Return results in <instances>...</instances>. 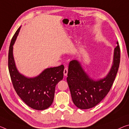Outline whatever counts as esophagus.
<instances>
[{
    "mask_svg": "<svg viewBox=\"0 0 129 129\" xmlns=\"http://www.w3.org/2000/svg\"><path fill=\"white\" fill-rule=\"evenodd\" d=\"M68 68H65L64 70V76H67V74H68Z\"/></svg>",
    "mask_w": 129,
    "mask_h": 129,
    "instance_id": "1",
    "label": "esophagus"
}]
</instances>
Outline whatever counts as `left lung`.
<instances>
[{
	"label": "left lung",
	"instance_id": "8db88e82",
	"mask_svg": "<svg viewBox=\"0 0 129 129\" xmlns=\"http://www.w3.org/2000/svg\"><path fill=\"white\" fill-rule=\"evenodd\" d=\"M114 49L113 64L109 73L104 79L95 81L83 70L77 60L69 62L67 82L73 103L80 109L95 107L103 100L114 83L120 63L119 43Z\"/></svg>",
	"mask_w": 129,
	"mask_h": 129
}]
</instances>
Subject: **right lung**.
Instances as JSON below:
<instances>
[{"instance_id": "add662e5", "label": "right lung", "mask_w": 129, "mask_h": 129, "mask_svg": "<svg viewBox=\"0 0 129 129\" xmlns=\"http://www.w3.org/2000/svg\"><path fill=\"white\" fill-rule=\"evenodd\" d=\"M20 27L12 38L9 51L8 65L13 87L18 95L26 105L37 110L48 109L53 102L55 87L63 79L64 66L47 68L34 78H28L19 73L13 57V45Z\"/></svg>"}]
</instances>
